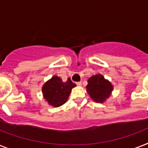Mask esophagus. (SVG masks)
<instances>
[{
    "instance_id": "34e87169",
    "label": "esophagus",
    "mask_w": 148,
    "mask_h": 148,
    "mask_svg": "<svg viewBox=\"0 0 148 148\" xmlns=\"http://www.w3.org/2000/svg\"><path fill=\"white\" fill-rule=\"evenodd\" d=\"M76 84H77V86H81V84H82V83H81V81H79V82H77Z\"/></svg>"
}]
</instances>
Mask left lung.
Returning a JSON list of instances; mask_svg holds the SVG:
<instances>
[{"label":"left lung","mask_w":148,"mask_h":148,"mask_svg":"<svg viewBox=\"0 0 148 148\" xmlns=\"http://www.w3.org/2000/svg\"><path fill=\"white\" fill-rule=\"evenodd\" d=\"M86 88L87 92L93 101L96 103H102L111 95L114 86L108 80L104 78L102 74H98L88 79Z\"/></svg>","instance_id":"8db88e82"}]
</instances>
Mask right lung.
<instances>
[{
    "instance_id": "obj_1",
    "label": "right lung",
    "mask_w": 148,
    "mask_h": 148,
    "mask_svg": "<svg viewBox=\"0 0 148 148\" xmlns=\"http://www.w3.org/2000/svg\"><path fill=\"white\" fill-rule=\"evenodd\" d=\"M74 87L76 84L72 82L71 78L63 81L60 77L53 76L42 86L43 97L49 105L58 108L67 102Z\"/></svg>"
}]
</instances>
